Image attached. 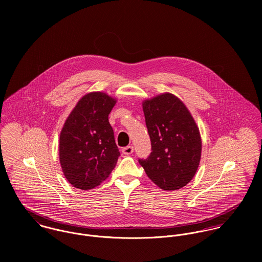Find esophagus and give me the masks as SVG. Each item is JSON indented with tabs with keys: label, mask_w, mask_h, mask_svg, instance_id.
I'll use <instances>...</instances> for the list:
<instances>
[{
	"label": "esophagus",
	"mask_w": 262,
	"mask_h": 262,
	"mask_svg": "<svg viewBox=\"0 0 262 262\" xmlns=\"http://www.w3.org/2000/svg\"><path fill=\"white\" fill-rule=\"evenodd\" d=\"M133 151H134V147L132 145H129V146H126V147L122 148V152L125 155H129V154L133 153Z\"/></svg>",
	"instance_id": "esophagus-1"
}]
</instances>
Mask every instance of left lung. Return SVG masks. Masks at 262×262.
I'll list each match as a JSON object with an SVG mask.
<instances>
[{
    "label": "left lung",
    "instance_id": "1",
    "mask_svg": "<svg viewBox=\"0 0 262 262\" xmlns=\"http://www.w3.org/2000/svg\"><path fill=\"white\" fill-rule=\"evenodd\" d=\"M151 153L138 159L150 180L163 190L187 185L199 167L202 141L185 104L171 94L143 102Z\"/></svg>",
    "mask_w": 262,
    "mask_h": 262
}]
</instances>
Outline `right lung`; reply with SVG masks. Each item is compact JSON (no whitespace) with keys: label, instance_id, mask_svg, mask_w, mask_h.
Returning a JSON list of instances; mask_svg holds the SVG:
<instances>
[{"label":"right lung","instance_id":"obj_1","mask_svg":"<svg viewBox=\"0 0 262 262\" xmlns=\"http://www.w3.org/2000/svg\"><path fill=\"white\" fill-rule=\"evenodd\" d=\"M116 104L104 93L83 96L70 114L60 133L59 160L74 187L91 189L112 172L120 156L109 114Z\"/></svg>","mask_w":262,"mask_h":262}]
</instances>
